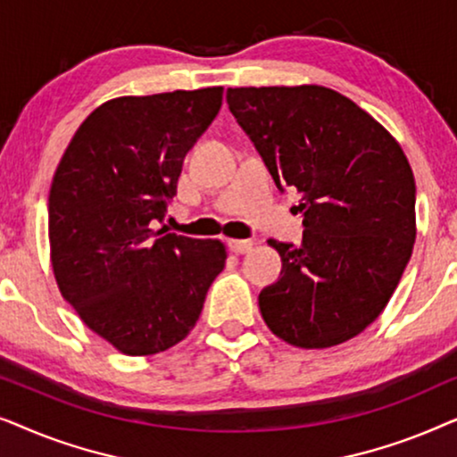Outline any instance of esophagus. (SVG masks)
Masks as SVG:
<instances>
[{
  "instance_id": "obj_1",
  "label": "esophagus",
  "mask_w": 457,
  "mask_h": 457,
  "mask_svg": "<svg viewBox=\"0 0 457 457\" xmlns=\"http://www.w3.org/2000/svg\"><path fill=\"white\" fill-rule=\"evenodd\" d=\"M228 247H230V252H235V253H247L249 249L253 247V241L252 239H230Z\"/></svg>"
}]
</instances>
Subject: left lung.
Segmentation results:
<instances>
[{
    "label": "left lung",
    "instance_id": "1",
    "mask_svg": "<svg viewBox=\"0 0 457 457\" xmlns=\"http://www.w3.org/2000/svg\"><path fill=\"white\" fill-rule=\"evenodd\" d=\"M228 110L280 191L295 187L302 245L258 303L268 328L303 349L333 347L377 320L416 239V183L399 143L341 93L318 85L237 87Z\"/></svg>",
    "mask_w": 457,
    "mask_h": 457
}]
</instances>
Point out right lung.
<instances>
[{
	"mask_svg": "<svg viewBox=\"0 0 457 457\" xmlns=\"http://www.w3.org/2000/svg\"><path fill=\"white\" fill-rule=\"evenodd\" d=\"M220 105L222 87L110 99L85 118L54 174L55 283L80 320L127 355L183 341L227 262L220 241L152 228Z\"/></svg>",
	"mask_w": 457,
	"mask_h": 457,
	"instance_id": "obj_1",
	"label": "right lung"
}]
</instances>
